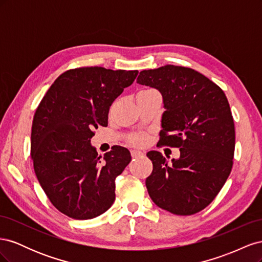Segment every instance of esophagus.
I'll list each match as a JSON object with an SVG mask.
<instances>
[{"mask_svg": "<svg viewBox=\"0 0 262 262\" xmlns=\"http://www.w3.org/2000/svg\"><path fill=\"white\" fill-rule=\"evenodd\" d=\"M131 155H132L133 158H137V157H140V156L143 155V153H142L141 150H139V149H132L131 150Z\"/></svg>", "mask_w": 262, "mask_h": 262, "instance_id": "esophagus-1", "label": "esophagus"}]
</instances>
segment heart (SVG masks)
I'll use <instances>...</instances> for the list:
<instances>
[{
  "label": "heart",
  "mask_w": 262,
  "mask_h": 262,
  "mask_svg": "<svg viewBox=\"0 0 262 262\" xmlns=\"http://www.w3.org/2000/svg\"><path fill=\"white\" fill-rule=\"evenodd\" d=\"M145 140H146V138H145V136H143V134H137V136H134L132 138V142L134 144H143Z\"/></svg>",
  "instance_id": "heart-1"
}]
</instances>
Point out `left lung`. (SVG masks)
Listing matches in <instances>:
<instances>
[{
	"label": "left lung",
	"mask_w": 262,
	"mask_h": 262,
	"mask_svg": "<svg viewBox=\"0 0 262 262\" xmlns=\"http://www.w3.org/2000/svg\"><path fill=\"white\" fill-rule=\"evenodd\" d=\"M137 83L162 94L158 143L180 150L171 163L157 150L146 154L153 163L145 180L148 194L163 210L191 215L213 201L233 167L235 126L228 100L216 84L185 67L141 71Z\"/></svg>",
	"instance_id": "left-lung-1"
}]
</instances>
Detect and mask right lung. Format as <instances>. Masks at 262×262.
<instances>
[{"instance_id":"right-lung-1","label":"right lung","mask_w":262,"mask_h":262,"mask_svg":"<svg viewBox=\"0 0 262 262\" xmlns=\"http://www.w3.org/2000/svg\"><path fill=\"white\" fill-rule=\"evenodd\" d=\"M138 73L100 67L69 70L36 110L30 144L36 176L51 203L70 217L94 219L115 201V180L131 154L116 145L101 160L91 139L94 129L108 125L109 107Z\"/></svg>"}]
</instances>
